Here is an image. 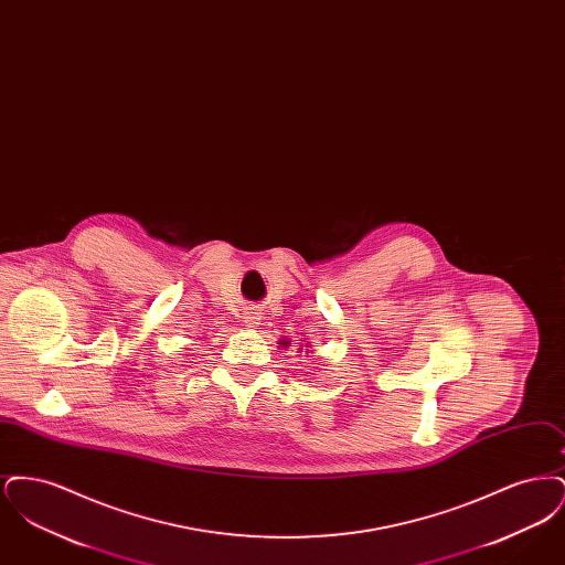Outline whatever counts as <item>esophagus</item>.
Here are the masks:
<instances>
[{"mask_svg": "<svg viewBox=\"0 0 565 565\" xmlns=\"http://www.w3.org/2000/svg\"><path fill=\"white\" fill-rule=\"evenodd\" d=\"M260 309L258 307H249V309H245V313H243V322L245 326H249V328H254L256 323H260Z\"/></svg>", "mask_w": 565, "mask_h": 565, "instance_id": "1", "label": "esophagus"}]
</instances>
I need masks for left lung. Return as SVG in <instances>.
Segmentation results:
<instances>
[{
    "label": "left lung",
    "instance_id": "obj_1",
    "mask_svg": "<svg viewBox=\"0 0 565 565\" xmlns=\"http://www.w3.org/2000/svg\"><path fill=\"white\" fill-rule=\"evenodd\" d=\"M279 345H284V348H288V345H290V341H281V343H279Z\"/></svg>",
    "mask_w": 565,
    "mask_h": 565
}]
</instances>
